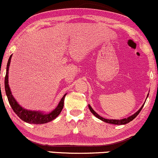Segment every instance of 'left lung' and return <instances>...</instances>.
Instances as JSON below:
<instances>
[{
  "instance_id": "8db88e82",
  "label": "left lung",
  "mask_w": 158,
  "mask_h": 158,
  "mask_svg": "<svg viewBox=\"0 0 158 158\" xmlns=\"http://www.w3.org/2000/svg\"><path fill=\"white\" fill-rule=\"evenodd\" d=\"M148 96H147V97H148ZM146 99H147V98H146ZM144 104H145V103H143V105L142 106H141V108H139V109L137 110V111L136 112L135 114H134L133 115L130 116V117H128V118H124V119H105V118H103V117H101V116H99L98 114L96 113V112L94 111V109L91 108V106H90L89 104H88V108H89L90 112H91V113L93 114L95 116V117H97L98 119H101V120L104 121L105 123H110V124H113V125H125V124H127V123H128L129 122H131V121L133 120V119H135L137 115H138L139 112H140V110H142L143 107L144 106Z\"/></svg>"
}]
</instances>
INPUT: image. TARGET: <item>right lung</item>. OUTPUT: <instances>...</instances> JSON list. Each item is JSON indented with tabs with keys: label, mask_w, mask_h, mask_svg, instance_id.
I'll return each instance as SVG.
<instances>
[{
	"label": "right lung",
	"mask_w": 158,
	"mask_h": 158,
	"mask_svg": "<svg viewBox=\"0 0 158 158\" xmlns=\"http://www.w3.org/2000/svg\"><path fill=\"white\" fill-rule=\"evenodd\" d=\"M11 58H12V55L9 58L8 62H7L6 65V77H5V81H4V85H5V91H6V94L7 99H8L9 103L12 107V110L14 112L17 114L18 117L20 119H22L24 122L30 123V124H44V123H47L50 122V121L56 119L59 114L61 113V110H62L63 106H64V97L66 94H64V97L61 98V101L59 102V105L53 110H52L50 113L45 114L42 111H38V110H29L25 109L21 107L18 103L17 101L15 100V98L12 96V92H11L10 86H9V81H8V73H9V68H10Z\"/></svg>",
	"instance_id": "add662e5"
}]
</instances>
